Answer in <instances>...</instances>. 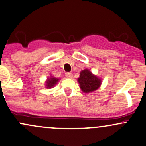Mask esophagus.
<instances>
[{
    "label": "esophagus",
    "instance_id": "esophagus-1",
    "mask_svg": "<svg viewBox=\"0 0 146 146\" xmlns=\"http://www.w3.org/2000/svg\"><path fill=\"white\" fill-rule=\"evenodd\" d=\"M66 77L67 78H73V74H72V73H66Z\"/></svg>",
    "mask_w": 146,
    "mask_h": 146
}]
</instances>
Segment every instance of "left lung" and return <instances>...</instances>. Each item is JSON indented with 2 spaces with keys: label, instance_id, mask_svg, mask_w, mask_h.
Returning <instances> with one entry per match:
<instances>
[{
  "label": "left lung",
  "instance_id": "left-lung-1",
  "mask_svg": "<svg viewBox=\"0 0 146 146\" xmlns=\"http://www.w3.org/2000/svg\"><path fill=\"white\" fill-rule=\"evenodd\" d=\"M78 81L81 90L86 93L98 89L102 84L101 79L93 75L88 69H84L80 72Z\"/></svg>",
  "mask_w": 146,
  "mask_h": 146
}]
</instances>
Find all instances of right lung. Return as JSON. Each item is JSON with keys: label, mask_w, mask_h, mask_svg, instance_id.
Masks as SVG:
<instances>
[{"label": "right lung", "mask_w": 146, "mask_h": 146, "mask_svg": "<svg viewBox=\"0 0 146 146\" xmlns=\"http://www.w3.org/2000/svg\"><path fill=\"white\" fill-rule=\"evenodd\" d=\"M59 79L53 76H51L49 78H47V80L46 81V88H53V87L56 86V84L59 82Z\"/></svg>", "instance_id": "obj_1"}]
</instances>
